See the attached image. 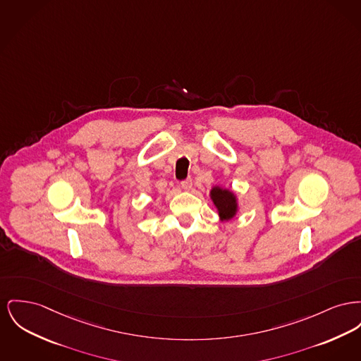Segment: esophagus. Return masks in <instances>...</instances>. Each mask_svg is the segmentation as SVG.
Wrapping results in <instances>:
<instances>
[{"label": "esophagus", "instance_id": "34e87169", "mask_svg": "<svg viewBox=\"0 0 361 361\" xmlns=\"http://www.w3.org/2000/svg\"><path fill=\"white\" fill-rule=\"evenodd\" d=\"M181 188L184 190V191H191L192 190V178H187V180H184V181H181Z\"/></svg>", "mask_w": 361, "mask_h": 361}]
</instances>
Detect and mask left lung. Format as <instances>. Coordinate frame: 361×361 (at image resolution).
I'll return each mask as SVG.
<instances>
[{"label":"left lung","mask_w":361,"mask_h":361,"mask_svg":"<svg viewBox=\"0 0 361 361\" xmlns=\"http://www.w3.org/2000/svg\"><path fill=\"white\" fill-rule=\"evenodd\" d=\"M210 199L222 222H228L237 215L238 197L232 190L224 188L221 185H214L210 191Z\"/></svg>","instance_id":"left-lung-1"}]
</instances>
